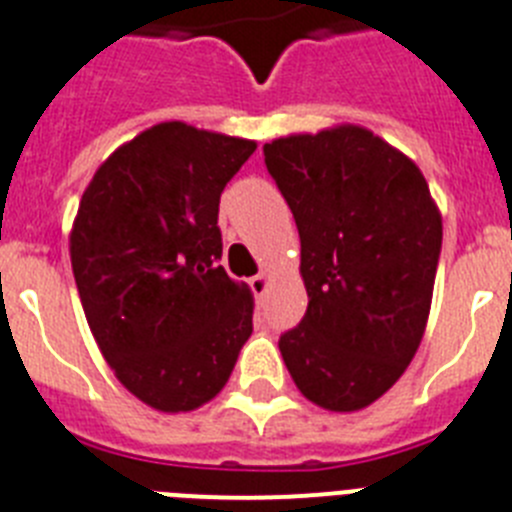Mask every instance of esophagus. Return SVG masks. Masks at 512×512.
Instances as JSON below:
<instances>
[{"label": "esophagus", "mask_w": 512, "mask_h": 512, "mask_svg": "<svg viewBox=\"0 0 512 512\" xmlns=\"http://www.w3.org/2000/svg\"><path fill=\"white\" fill-rule=\"evenodd\" d=\"M249 286H252V291H255L257 299H263L265 291H268V286H270L268 273H257V276L252 278V281H249Z\"/></svg>", "instance_id": "obj_1"}]
</instances>
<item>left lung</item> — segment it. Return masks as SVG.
Listing matches in <instances>:
<instances>
[{"label":"left lung","mask_w":512,"mask_h":512,"mask_svg":"<svg viewBox=\"0 0 512 512\" xmlns=\"http://www.w3.org/2000/svg\"><path fill=\"white\" fill-rule=\"evenodd\" d=\"M302 239L307 315L278 341L299 393L336 414L393 388L424 338L442 216L422 169L362 124L263 145Z\"/></svg>","instance_id":"8db88e82"}]
</instances>
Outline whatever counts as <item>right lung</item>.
<instances>
[{
	"mask_svg": "<svg viewBox=\"0 0 512 512\" xmlns=\"http://www.w3.org/2000/svg\"><path fill=\"white\" fill-rule=\"evenodd\" d=\"M255 148L187 122L153 124L80 197L70 257L85 320L117 380L163 414L216 398L252 336V291L218 265V203Z\"/></svg>",
	"mask_w": 512,
	"mask_h": 512,
	"instance_id": "1",
	"label": "right lung"
}]
</instances>
